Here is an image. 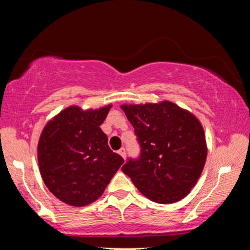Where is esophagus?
<instances>
[{
	"instance_id": "esophagus-1",
	"label": "esophagus",
	"mask_w": 250,
	"mask_h": 250,
	"mask_svg": "<svg viewBox=\"0 0 250 250\" xmlns=\"http://www.w3.org/2000/svg\"><path fill=\"white\" fill-rule=\"evenodd\" d=\"M118 153H119L122 158H124L125 160V158H126V153H125V147H122V149H120L119 151H118Z\"/></svg>"
}]
</instances>
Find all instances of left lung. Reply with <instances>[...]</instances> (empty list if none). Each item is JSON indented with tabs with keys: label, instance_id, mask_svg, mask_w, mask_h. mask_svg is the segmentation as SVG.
<instances>
[{
	"label": "left lung",
	"instance_id": "1",
	"mask_svg": "<svg viewBox=\"0 0 250 250\" xmlns=\"http://www.w3.org/2000/svg\"><path fill=\"white\" fill-rule=\"evenodd\" d=\"M141 146L139 159H129L122 172L143 195L159 204L181 201L197 183L207 156L200 120L179 105L122 104Z\"/></svg>",
	"mask_w": 250,
	"mask_h": 250
}]
</instances>
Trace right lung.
<instances>
[{
  "instance_id": "1",
  "label": "right lung",
  "mask_w": 250,
  "mask_h": 250,
  "mask_svg": "<svg viewBox=\"0 0 250 250\" xmlns=\"http://www.w3.org/2000/svg\"><path fill=\"white\" fill-rule=\"evenodd\" d=\"M110 108L70 105L42 131L37 146L41 175L49 191L66 204L80 207L98 200L125 162L110 150L100 129Z\"/></svg>"
}]
</instances>
